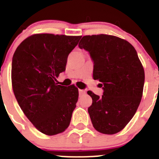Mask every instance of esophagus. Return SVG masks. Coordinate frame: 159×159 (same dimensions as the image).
<instances>
[{"label": "esophagus", "mask_w": 159, "mask_h": 159, "mask_svg": "<svg viewBox=\"0 0 159 159\" xmlns=\"http://www.w3.org/2000/svg\"><path fill=\"white\" fill-rule=\"evenodd\" d=\"M85 94V91L84 90H81V89H79V95L80 96H82L83 94Z\"/></svg>", "instance_id": "obj_1"}]
</instances>
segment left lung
Returning a JSON list of instances; mask_svg holds the SVG:
<instances>
[{
	"label": "left lung",
	"mask_w": 159,
	"mask_h": 159,
	"mask_svg": "<svg viewBox=\"0 0 159 159\" xmlns=\"http://www.w3.org/2000/svg\"><path fill=\"white\" fill-rule=\"evenodd\" d=\"M79 48L94 61L93 78L103 86L102 97L92 98L89 113L94 128L105 134L124 129L135 114L143 94L145 70L136 50L126 40L108 34L86 35Z\"/></svg>",
	"instance_id": "left-lung-1"
}]
</instances>
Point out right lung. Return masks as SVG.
Here are the masks:
<instances>
[{
  "label": "right lung",
  "instance_id": "add662e5",
  "mask_svg": "<svg viewBox=\"0 0 159 159\" xmlns=\"http://www.w3.org/2000/svg\"><path fill=\"white\" fill-rule=\"evenodd\" d=\"M81 36L35 34L24 40L12 59L14 96L33 125L47 135L63 132L70 125L78 89L58 84L68 54Z\"/></svg>",
  "mask_w": 159,
  "mask_h": 159
}]
</instances>
